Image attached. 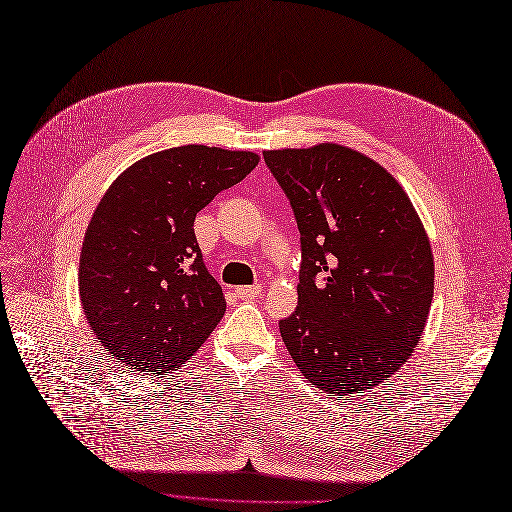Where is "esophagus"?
<instances>
[{
  "label": "esophagus",
  "instance_id": "34e87169",
  "mask_svg": "<svg viewBox=\"0 0 512 512\" xmlns=\"http://www.w3.org/2000/svg\"><path fill=\"white\" fill-rule=\"evenodd\" d=\"M235 294H237V298H241V300H256V298L262 294V287H260V285L237 287Z\"/></svg>",
  "mask_w": 512,
  "mask_h": 512
}]
</instances>
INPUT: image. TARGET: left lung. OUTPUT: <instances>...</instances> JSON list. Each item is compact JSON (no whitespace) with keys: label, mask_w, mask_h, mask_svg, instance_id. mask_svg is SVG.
Masks as SVG:
<instances>
[{"label":"left lung","mask_w":512,"mask_h":512,"mask_svg":"<svg viewBox=\"0 0 512 512\" xmlns=\"http://www.w3.org/2000/svg\"><path fill=\"white\" fill-rule=\"evenodd\" d=\"M294 208L302 266L296 312L279 323L302 375L329 394H362L421 342L433 254L402 185L352 148L262 152Z\"/></svg>","instance_id":"obj_1"}]
</instances>
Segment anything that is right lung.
Here are the masks:
<instances>
[{
	"label": "right lung",
	"instance_id": "add662e5",
	"mask_svg": "<svg viewBox=\"0 0 512 512\" xmlns=\"http://www.w3.org/2000/svg\"><path fill=\"white\" fill-rule=\"evenodd\" d=\"M258 162L254 152L179 145L137 160L108 187L85 231L79 296L116 362L145 375L175 371L223 319V289L193 223Z\"/></svg>",
	"mask_w": 512,
	"mask_h": 512
}]
</instances>
